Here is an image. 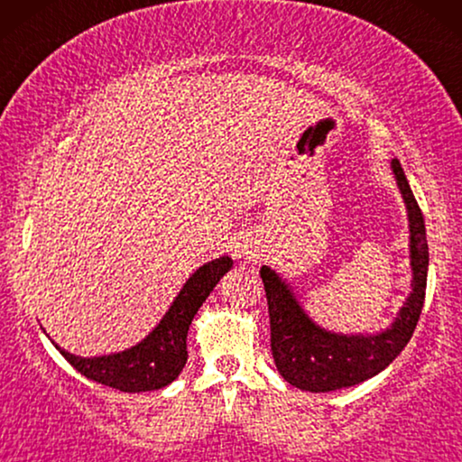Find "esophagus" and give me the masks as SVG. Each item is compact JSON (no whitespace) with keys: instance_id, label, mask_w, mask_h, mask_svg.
<instances>
[{"instance_id":"esophagus-1","label":"esophagus","mask_w":462,"mask_h":462,"mask_svg":"<svg viewBox=\"0 0 462 462\" xmlns=\"http://www.w3.org/2000/svg\"><path fill=\"white\" fill-rule=\"evenodd\" d=\"M236 256H239V258L248 256V245H245V248H237V250H236Z\"/></svg>"}]
</instances>
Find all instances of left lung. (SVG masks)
Returning a JSON list of instances; mask_svg holds the SVG:
<instances>
[{
  "mask_svg": "<svg viewBox=\"0 0 462 462\" xmlns=\"http://www.w3.org/2000/svg\"><path fill=\"white\" fill-rule=\"evenodd\" d=\"M393 174L408 208L414 288L387 332L376 337H337L321 330L307 318L280 277L267 267L261 269L269 305L271 353L280 374L294 387L328 393L368 381L387 368L412 338L425 302L429 245L422 212L397 160H393Z\"/></svg>",
  "mask_w": 462,
  "mask_h": 462,
  "instance_id": "8db88e82",
  "label": "left lung"
}]
</instances>
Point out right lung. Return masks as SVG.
Instances as JSON below:
<instances>
[{"instance_id": "right-lung-1", "label": "right lung", "mask_w": 462, "mask_h": 462, "mask_svg": "<svg viewBox=\"0 0 462 462\" xmlns=\"http://www.w3.org/2000/svg\"><path fill=\"white\" fill-rule=\"evenodd\" d=\"M231 269V258L223 256L204 264L189 277L180 294L163 315L160 326L149 334L143 343L116 356L84 359L62 351V357L94 383L124 391V393H141V391L162 389L174 381L187 362V332L189 326L226 271Z\"/></svg>"}]
</instances>
